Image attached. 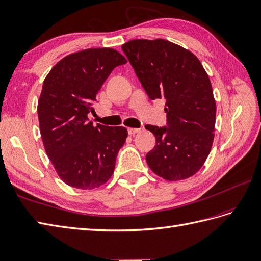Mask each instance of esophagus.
<instances>
[{"label":"esophagus","instance_id":"obj_1","mask_svg":"<svg viewBox=\"0 0 261 261\" xmlns=\"http://www.w3.org/2000/svg\"><path fill=\"white\" fill-rule=\"evenodd\" d=\"M139 131H140V129H138V128H129L128 129V133H129V135H131V136L136 135V133H138Z\"/></svg>","mask_w":261,"mask_h":261}]
</instances>
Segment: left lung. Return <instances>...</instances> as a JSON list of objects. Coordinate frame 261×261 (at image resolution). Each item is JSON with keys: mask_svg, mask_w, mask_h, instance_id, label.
<instances>
[{"mask_svg": "<svg viewBox=\"0 0 261 261\" xmlns=\"http://www.w3.org/2000/svg\"><path fill=\"white\" fill-rule=\"evenodd\" d=\"M122 50L149 98L165 100L166 125H145L156 142L146 163L168 181L194 175L211 152L216 120L204 67L193 53L165 39H133Z\"/></svg>", "mask_w": 261, "mask_h": 261, "instance_id": "obj_1", "label": "left lung"}]
</instances>
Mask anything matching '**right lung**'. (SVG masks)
<instances>
[{
    "label": "right lung",
    "instance_id": "add662e5",
    "mask_svg": "<svg viewBox=\"0 0 261 261\" xmlns=\"http://www.w3.org/2000/svg\"><path fill=\"white\" fill-rule=\"evenodd\" d=\"M125 63L112 48H89L63 58L44 80L37 106L42 140L57 174L72 188H99L115 170L128 131L93 126L88 113L111 71Z\"/></svg>",
    "mask_w": 261,
    "mask_h": 261
}]
</instances>
